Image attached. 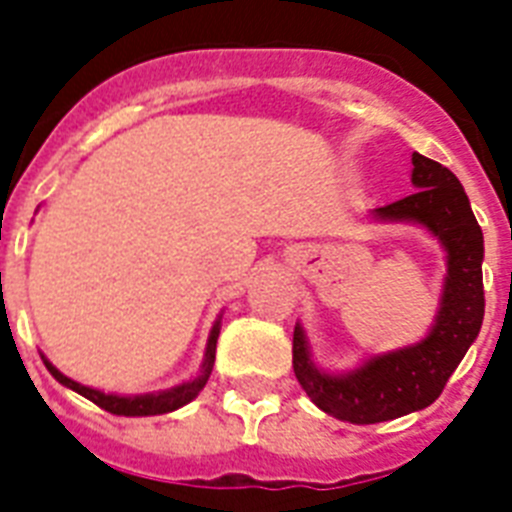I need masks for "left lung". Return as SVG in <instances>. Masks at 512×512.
Here are the masks:
<instances>
[{"mask_svg":"<svg viewBox=\"0 0 512 512\" xmlns=\"http://www.w3.org/2000/svg\"><path fill=\"white\" fill-rule=\"evenodd\" d=\"M412 185L417 191L372 209V217L377 223L420 225L444 247V289L428 335L414 345L364 358L348 372H327L313 364L305 329L295 327L297 382L321 412L353 425L396 420L433 404L484 321V233L468 193L452 170L422 154H412Z\"/></svg>","mask_w":512,"mask_h":512,"instance_id":"obj_1","label":"left lung"}]
</instances>
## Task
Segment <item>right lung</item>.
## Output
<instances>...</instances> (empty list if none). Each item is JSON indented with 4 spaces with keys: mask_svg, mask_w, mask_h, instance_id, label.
I'll list each match as a JSON object with an SVG mask.
<instances>
[{
    "mask_svg": "<svg viewBox=\"0 0 512 512\" xmlns=\"http://www.w3.org/2000/svg\"><path fill=\"white\" fill-rule=\"evenodd\" d=\"M220 319L223 316H217V321L209 329L207 337V348H204V361H201V369L196 377L191 380L180 382L175 388L167 390H156V393H138V396H119V393H103V390L87 388L82 382L71 380L66 374L60 372L58 366H52L47 358H44V366L50 369V374L60 385H66V388L76 390L79 396L90 398L92 404H98L100 409H106L111 414H122V417H154V414H167L175 412L180 406H185L188 401L199 396L201 388L207 385L209 374H212V366H215V348H217V337H220Z\"/></svg>",
    "mask_w": 512,
    "mask_h": 512,
    "instance_id": "obj_1",
    "label": "right lung"
}]
</instances>
